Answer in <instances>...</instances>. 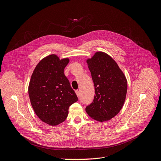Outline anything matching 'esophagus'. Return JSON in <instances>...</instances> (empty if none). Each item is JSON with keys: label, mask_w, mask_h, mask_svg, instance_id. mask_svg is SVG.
Listing matches in <instances>:
<instances>
[{"label": "esophagus", "mask_w": 161, "mask_h": 161, "mask_svg": "<svg viewBox=\"0 0 161 161\" xmlns=\"http://www.w3.org/2000/svg\"><path fill=\"white\" fill-rule=\"evenodd\" d=\"M75 92H76L77 96H78V98H79V96H80V92H79L78 90H77V91H75Z\"/></svg>", "instance_id": "1"}]
</instances>
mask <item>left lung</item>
Returning a JSON list of instances; mask_svg holds the SVG:
<instances>
[{
  "instance_id": "left-lung-1",
  "label": "left lung",
  "mask_w": 161,
  "mask_h": 161,
  "mask_svg": "<svg viewBox=\"0 0 161 161\" xmlns=\"http://www.w3.org/2000/svg\"><path fill=\"white\" fill-rule=\"evenodd\" d=\"M94 82L95 96L86 107L92 119L103 122L115 117L125 102L126 78L114 59L103 52H96L87 60Z\"/></svg>"
}]
</instances>
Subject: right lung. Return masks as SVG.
<instances>
[{"label":"right lung","mask_w":161,"mask_h":161,"mask_svg":"<svg viewBox=\"0 0 161 161\" xmlns=\"http://www.w3.org/2000/svg\"><path fill=\"white\" fill-rule=\"evenodd\" d=\"M69 62V58L59 59L56 54L46 56L37 64L29 83V98L35 113L51 125L65 120L69 107L78 100L64 74Z\"/></svg>","instance_id":"1"}]
</instances>
